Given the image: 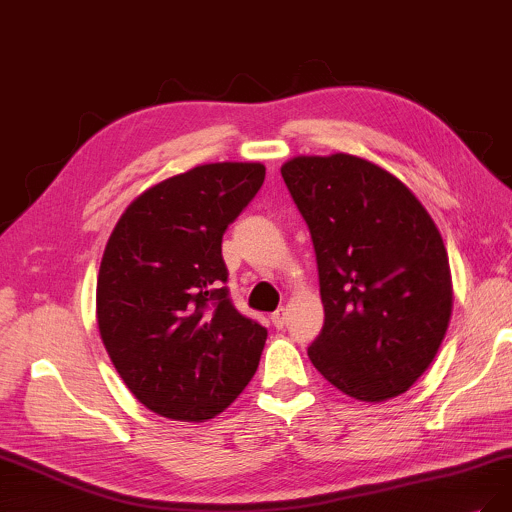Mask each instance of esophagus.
Here are the masks:
<instances>
[{"instance_id": "esophagus-1", "label": "esophagus", "mask_w": 512, "mask_h": 512, "mask_svg": "<svg viewBox=\"0 0 512 512\" xmlns=\"http://www.w3.org/2000/svg\"><path fill=\"white\" fill-rule=\"evenodd\" d=\"M272 325L276 329H285V325H287V310L285 308H280L272 314Z\"/></svg>"}]
</instances>
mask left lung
Wrapping results in <instances>:
<instances>
[{"mask_svg": "<svg viewBox=\"0 0 512 512\" xmlns=\"http://www.w3.org/2000/svg\"><path fill=\"white\" fill-rule=\"evenodd\" d=\"M312 236L325 325L312 365L352 399L407 392L445 337L453 293L443 238L388 170L350 154L280 168Z\"/></svg>", "mask_w": 512, "mask_h": 512, "instance_id": "1", "label": "left lung"}]
</instances>
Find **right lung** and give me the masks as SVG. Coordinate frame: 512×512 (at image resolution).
<instances>
[{
    "label": "right lung",
    "mask_w": 512,
    "mask_h": 512,
    "mask_svg": "<svg viewBox=\"0 0 512 512\" xmlns=\"http://www.w3.org/2000/svg\"><path fill=\"white\" fill-rule=\"evenodd\" d=\"M263 179L259 162L196 166L149 187L109 236L101 339L128 390L162 418H215L259 367L268 331L232 304L221 240Z\"/></svg>",
    "instance_id": "obj_1"
}]
</instances>
